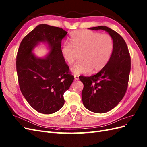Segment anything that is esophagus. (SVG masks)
Segmentation results:
<instances>
[{"instance_id": "1", "label": "esophagus", "mask_w": 147, "mask_h": 147, "mask_svg": "<svg viewBox=\"0 0 147 147\" xmlns=\"http://www.w3.org/2000/svg\"><path fill=\"white\" fill-rule=\"evenodd\" d=\"M74 80H79V76L77 74H74Z\"/></svg>"}]
</instances>
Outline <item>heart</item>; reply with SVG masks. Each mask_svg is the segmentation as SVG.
<instances>
[{
    "mask_svg": "<svg viewBox=\"0 0 147 147\" xmlns=\"http://www.w3.org/2000/svg\"><path fill=\"white\" fill-rule=\"evenodd\" d=\"M70 43L61 46V54L66 62L71 64L80 54L79 62L71 68L75 74L98 72L106 67L114 50L112 37L90 30H74L70 34Z\"/></svg>",
    "mask_w": 147,
    "mask_h": 147,
    "instance_id": "obj_1",
    "label": "heart"
}]
</instances>
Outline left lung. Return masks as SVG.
<instances>
[{
  "label": "left lung",
  "instance_id": "1",
  "mask_svg": "<svg viewBox=\"0 0 147 147\" xmlns=\"http://www.w3.org/2000/svg\"><path fill=\"white\" fill-rule=\"evenodd\" d=\"M89 29L105 30L114 42L113 53L106 67L93 76H80L84 85L81 96L85 108L96 113H104L114 108L125 96L131 59L127 44L118 33L106 26Z\"/></svg>",
  "mask_w": 147,
  "mask_h": 147
}]
</instances>
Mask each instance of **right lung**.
Wrapping results in <instances>:
<instances>
[{"mask_svg": "<svg viewBox=\"0 0 147 147\" xmlns=\"http://www.w3.org/2000/svg\"><path fill=\"white\" fill-rule=\"evenodd\" d=\"M67 32L60 27L39 24L20 42L16 69L20 91L37 111L51 114L64 104V93L74 80L61 54V41ZM40 42L46 43L50 53L38 58L32 51Z\"/></svg>", "mask_w": 147, "mask_h": 147, "instance_id": "1", "label": "right lung"}]
</instances>
